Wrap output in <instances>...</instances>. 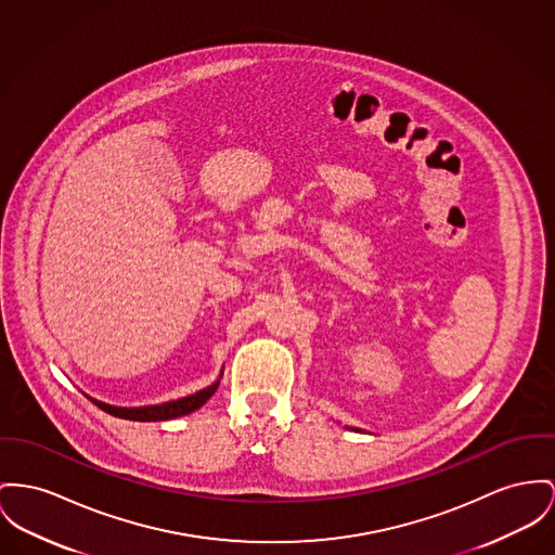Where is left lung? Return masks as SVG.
<instances>
[{"instance_id": "obj_1", "label": "left lung", "mask_w": 555, "mask_h": 555, "mask_svg": "<svg viewBox=\"0 0 555 555\" xmlns=\"http://www.w3.org/2000/svg\"><path fill=\"white\" fill-rule=\"evenodd\" d=\"M347 429H353V431H360V429H356V427H347Z\"/></svg>"}]
</instances>
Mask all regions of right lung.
<instances>
[{"mask_svg": "<svg viewBox=\"0 0 555 555\" xmlns=\"http://www.w3.org/2000/svg\"><path fill=\"white\" fill-rule=\"evenodd\" d=\"M221 376H219L212 385H208V387H204V389H199V391H195V393H191V396H186V398L170 400V402H164V404H153V406H113V404H105V402H101V400H94V398H90V396H86V398H88L90 402H94L101 410H105L107 414L117 416V418L143 421V423H147V421H170V418L185 416V414H191L193 410L204 406V404L215 396V391H217V387H219V383H221Z\"/></svg>", "mask_w": 555, "mask_h": 555, "instance_id": "add662e5", "label": "right lung"}]
</instances>
